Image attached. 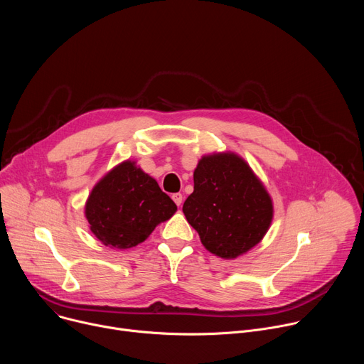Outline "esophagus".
<instances>
[{
  "instance_id": "obj_1",
  "label": "esophagus",
  "mask_w": 364,
  "mask_h": 364,
  "mask_svg": "<svg viewBox=\"0 0 364 364\" xmlns=\"http://www.w3.org/2000/svg\"><path fill=\"white\" fill-rule=\"evenodd\" d=\"M171 197H173V200L177 205H181V203H183V194L181 193H174Z\"/></svg>"
}]
</instances>
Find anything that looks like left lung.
I'll list each match as a JSON object with an SVG mask.
<instances>
[{
    "label": "left lung",
    "mask_w": 364,
    "mask_h": 364,
    "mask_svg": "<svg viewBox=\"0 0 364 364\" xmlns=\"http://www.w3.org/2000/svg\"><path fill=\"white\" fill-rule=\"evenodd\" d=\"M193 177L194 191L183 213L207 250L235 259L264 239L274 218L272 198L242 157L204 155Z\"/></svg>",
    "instance_id": "8db88e82"
}]
</instances>
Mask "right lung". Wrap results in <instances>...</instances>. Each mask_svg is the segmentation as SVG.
<instances>
[{"mask_svg": "<svg viewBox=\"0 0 364 364\" xmlns=\"http://www.w3.org/2000/svg\"><path fill=\"white\" fill-rule=\"evenodd\" d=\"M176 212V203L159 183L129 160L103 176L85 204L90 232L112 249L142 243Z\"/></svg>", "mask_w": 364, "mask_h": 364, "instance_id": "1", "label": "right lung"}]
</instances>
